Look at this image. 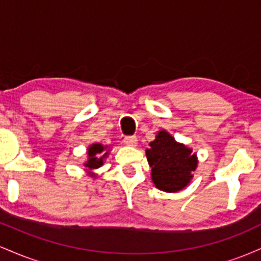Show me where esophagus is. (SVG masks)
Masks as SVG:
<instances>
[{
  "mask_svg": "<svg viewBox=\"0 0 261 261\" xmlns=\"http://www.w3.org/2000/svg\"><path fill=\"white\" fill-rule=\"evenodd\" d=\"M124 142H125V145H127V146H136L137 145V137L136 136H125Z\"/></svg>",
  "mask_w": 261,
  "mask_h": 261,
  "instance_id": "obj_1",
  "label": "esophagus"
}]
</instances>
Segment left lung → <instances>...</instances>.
<instances>
[{
	"label": "left lung",
	"mask_w": 261,
	"mask_h": 261,
	"mask_svg": "<svg viewBox=\"0 0 261 261\" xmlns=\"http://www.w3.org/2000/svg\"><path fill=\"white\" fill-rule=\"evenodd\" d=\"M152 168V180L160 190L175 193L185 188L197 166L196 155L166 131H160L146 151Z\"/></svg>",
	"instance_id": "8db88e82"
}]
</instances>
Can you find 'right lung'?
Instances as JSON below:
<instances>
[{
	"mask_svg": "<svg viewBox=\"0 0 261 261\" xmlns=\"http://www.w3.org/2000/svg\"><path fill=\"white\" fill-rule=\"evenodd\" d=\"M104 149H106V147H104V146H101L100 143H95V145H92L91 147H89V149H88L89 158H88V161H87V163L85 164L87 168L95 169L103 164V160L107 157V154H108V152L103 153Z\"/></svg>",
	"mask_w": 261,
	"mask_h": 261,
	"instance_id": "1",
	"label": "right lung"
}]
</instances>
